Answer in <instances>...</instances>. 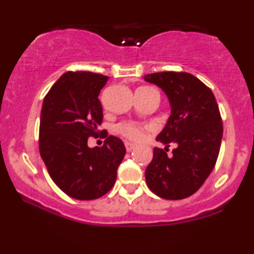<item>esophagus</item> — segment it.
Segmentation results:
<instances>
[{"mask_svg": "<svg viewBox=\"0 0 254 254\" xmlns=\"http://www.w3.org/2000/svg\"><path fill=\"white\" fill-rule=\"evenodd\" d=\"M135 147L136 145L133 143H131V142H125V148H127V151H131Z\"/></svg>", "mask_w": 254, "mask_h": 254, "instance_id": "esophagus-1", "label": "esophagus"}]
</instances>
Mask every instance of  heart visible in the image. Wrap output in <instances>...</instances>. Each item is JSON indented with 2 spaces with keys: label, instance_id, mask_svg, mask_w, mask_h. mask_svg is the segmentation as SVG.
Segmentation results:
<instances>
[{
  "label": "heart",
  "instance_id": "heart-1",
  "mask_svg": "<svg viewBox=\"0 0 254 254\" xmlns=\"http://www.w3.org/2000/svg\"><path fill=\"white\" fill-rule=\"evenodd\" d=\"M147 127L137 122H122L116 125L115 131L119 133L121 136L125 137V138L130 139V141H139L144 137V132Z\"/></svg>",
  "mask_w": 254,
  "mask_h": 254
}]
</instances>
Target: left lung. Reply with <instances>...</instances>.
I'll return each mask as SVG.
<instances>
[{"mask_svg": "<svg viewBox=\"0 0 254 254\" xmlns=\"http://www.w3.org/2000/svg\"><path fill=\"white\" fill-rule=\"evenodd\" d=\"M144 80L164 90L172 107L167 124L156 137L166 148H154L145 182L165 199L188 198L210 176L220 153L223 124L216 99L208 86L189 72H154ZM170 144L176 148L167 156Z\"/></svg>", "mask_w": 254, "mask_h": 254, "instance_id": "obj_1", "label": "left lung"}]
</instances>
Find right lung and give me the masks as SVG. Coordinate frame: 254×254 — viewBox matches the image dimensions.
<instances>
[{
  "instance_id": "right-lung-1",
  "label": "right lung",
  "mask_w": 254,
  "mask_h": 254,
  "mask_svg": "<svg viewBox=\"0 0 254 254\" xmlns=\"http://www.w3.org/2000/svg\"><path fill=\"white\" fill-rule=\"evenodd\" d=\"M107 76L90 71L64 72L43 101L39 153L51 179L69 197L90 200L113 188L125 147L118 137L98 130L103 122L99 93ZM106 136L101 147L89 148L88 137Z\"/></svg>"
}]
</instances>
